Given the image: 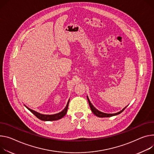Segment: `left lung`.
<instances>
[{"label":"left lung","mask_w":154,"mask_h":154,"mask_svg":"<svg viewBox=\"0 0 154 154\" xmlns=\"http://www.w3.org/2000/svg\"><path fill=\"white\" fill-rule=\"evenodd\" d=\"M87 100H88V101L90 107V108H91V111L93 112V113L95 116H97V117H109L114 116L120 114V113H122V112L125 109V108L127 107H125L124 109H123L121 111H120V112H119L116 113V114H106V113H103V112H100V111H99L98 110H97V109L92 105V104H91V102L90 101V100L88 99V97H87Z\"/></svg>","instance_id":"left-lung-1"}]
</instances>
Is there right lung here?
<instances>
[{
    "label": "right lung",
    "instance_id": "right-lung-1",
    "mask_svg": "<svg viewBox=\"0 0 154 154\" xmlns=\"http://www.w3.org/2000/svg\"><path fill=\"white\" fill-rule=\"evenodd\" d=\"M69 103V101H68L66 107H65V109L62 112H60L58 114H54V115H43V114H39V113L37 112L28 108L26 106V107H27V109H29L35 116H36L40 120H44V121H53V120H59V119L63 118L66 114L67 110V109H68Z\"/></svg>",
    "mask_w": 154,
    "mask_h": 154
}]
</instances>
